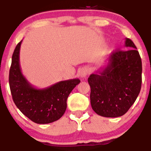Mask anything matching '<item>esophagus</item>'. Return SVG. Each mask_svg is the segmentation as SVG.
<instances>
[{
  "label": "esophagus",
  "mask_w": 151,
  "mask_h": 151,
  "mask_svg": "<svg viewBox=\"0 0 151 151\" xmlns=\"http://www.w3.org/2000/svg\"><path fill=\"white\" fill-rule=\"evenodd\" d=\"M88 73V70H87V68H83L82 70H81V72H80V77H81V78H86V77L87 76Z\"/></svg>",
  "instance_id": "1"
}]
</instances>
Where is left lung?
<instances>
[{"label":"left lung","instance_id":"8db88e82","mask_svg":"<svg viewBox=\"0 0 151 151\" xmlns=\"http://www.w3.org/2000/svg\"><path fill=\"white\" fill-rule=\"evenodd\" d=\"M126 50L111 53L105 66L88 78L90 103L99 116H123L135 102L141 90L142 60L136 47L125 38Z\"/></svg>","mask_w":151,"mask_h":151}]
</instances>
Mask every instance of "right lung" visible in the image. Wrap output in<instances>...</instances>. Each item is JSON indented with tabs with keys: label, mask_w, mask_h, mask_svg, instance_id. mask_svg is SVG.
<instances>
[{
	"label": "right lung",
	"mask_w": 151,
	"mask_h": 151,
	"mask_svg": "<svg viewBox=\"0 0 151 151\" xmlns=\"http://www.w3.org/2000/svg\"><path fill=\"white\" fill-rule=\"evenodd\" d=\"M22 41L14 50L9 70V82L12 99L21 113L35 123L48 124L57 121L65 113L69 95L81 81L78 78L61 81L43 89L32 86L22 74L20 66Z\"/></svg>",
	"instance_id": "add662e5"
}]
</instances>
